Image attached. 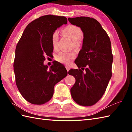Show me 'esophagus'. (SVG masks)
<instances>
[{"label":"esophagus","mask_w":132,"mask_h":132,"mask_svg":"<svg viewBox=\"0 0 132 132\" xmlns=\"http://www.w3.org/2000/svg\"><path fill=\"white\" fill-rule=\"evenodd\" d=\"M66 70H67V71H68V72L69 71L70 69V67H69V66H66Z\"/></svg>","instance_id":"esophagus-1"}]
</instances>
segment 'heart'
Returning a JSON list of instances; mask_svg holds the SVG:
<instances>
[{
    "label": "heart",
    "mask_w": 132,
    "mask_h": 132,
    "mask_svg": "<svg viewBox=\"0 0 132 132\" xmlns=\"http://www.w3.org/2000/svg\"><path fill=\"white\" fill-rule=\"evenodd\" d=\"M63 32L66 35L69 36L72 40L74 41L75 46L78 45V40L82 37L83 32L79 27L74 26V25H69L66 27L63 30ZM59 40V32L55 30L53 33L52 36V43L54 49H57ZM76 54L74 52H62L57 57L58 61L64 64H69L75 57Z\"/></svg>",
    "instance_id": "1"
}]
</instances>
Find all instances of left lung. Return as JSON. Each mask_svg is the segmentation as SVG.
Listing matches in <instances>:
<instances>
[{"label": "left lung", "instance_id": "obj_1", "mask_svg": "<svg viewBox=\"0 0 132 132\" xmlns=\"http://www.w3.org/2000/svg\"><path fill=\"white\" fill-rule=\"evenodd\" d=\"M71 24L80 28L83 33L82 49L75 63L79 68L71 69L75 83L70 92L78 104L91 106L99 101L112 77L113 55L107 33L95 19L81 16L68 18Z\"/></svg>", "mask_w": 132, "mask_h": 132}]
</instances>
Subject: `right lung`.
<instances>
[{
	"instance_id": "right-lung-1",
	"label": "right lung",
	"mask_w": 132,
	"mask_h": 132,
	"mask_svg": "<svg viewBox=\"0 0 132 132\" xmlns=\"http://www.w3.org/2000/svg\"><path fill=\"white\" fill-rule=\"evenodd\" d=\"M67 23L64 16H41L28 25L17 44L13 63L16 84L23 97L33 104L51 99L54 86L68 75L60 62L49 68L44 63L45 56H52L53 33Z\"/></svg>"
}]
</instances>
